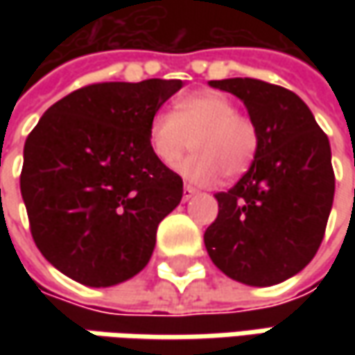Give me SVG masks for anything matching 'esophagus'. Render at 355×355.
Wrapping results in <instances>:
<instances>
[{
    "label": "esophagus",
    "instance_id": "34e87169",
    "mask_svg": "<svg viewBox=\"0 0 355 355\" xmlns=\"http://www.w3.org/2000/svg\"><path fill=\"white\" fill-rule=\"evenodd\" d=\"M198 191H196V187H191V185H185L184 187V201H189V199L193 198Z\"/></svg>",
    "mask_w": 355,
    "mask_h": 355
}]
</instances>
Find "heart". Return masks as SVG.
<instances>
[{
	"label": "heart",
	"mask_w": 355,
	"mask_h": 355,
	"mask_svg": "<svg viewBox=\"0 0 355 355\" xmlns=\"http://www.w3.org/2000/svg\"><path fill=\"white\" fill-rule=\"evenodd\" d=\"M193 140L196 154L178 166V173L193 185L235 180L249 171L259 152V130L251 118L237 112L229 96L213 90L182 96L171 112H156L148 126V142L156 159L173 168Z\"/></svg>",
	"instance_id": "heart-1"
}]
</instances>
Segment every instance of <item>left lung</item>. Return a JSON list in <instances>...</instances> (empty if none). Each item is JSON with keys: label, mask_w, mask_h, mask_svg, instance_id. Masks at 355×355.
Masks as SVG:
<instances>
[{"label": "left lung", "mask_w": 355, "mask_h": 355, "mask_svg": "<svg viewBox=\"0 0 355 355\" xmlns=\"http://www.w3.org/2000/svg\"><path fill=\"white\" fill-rule=\"evenodd\" d=\"M235 94L259 130V152L229 191L203 241L213 265L249 286L300 272L320 247L334 201L328 136L293 90L257 78L209 80Z\"/></svg>", "instance_id": "obj_1"}]
</instances>
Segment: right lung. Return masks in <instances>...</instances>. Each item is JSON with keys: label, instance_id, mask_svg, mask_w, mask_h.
<instances>
[{"label": "right lung", "instance_id": "add662e5", "mask_svg": "<svg viewBox=\"0 0 355 355\" xmlns=\"http://www.w3.org/2000/svg\"><path fill=\"white\" fill-rule=\"evenodd\" d=\"M182 80L98 83L67 94L23 148L21 198L35 245L80 284L104 288L148 265L182 178L150 150L148 126Z\"/></svg>", "mask_w": 355, "mask_h": 355}]
</instances>
